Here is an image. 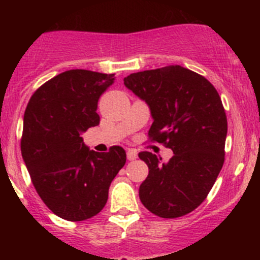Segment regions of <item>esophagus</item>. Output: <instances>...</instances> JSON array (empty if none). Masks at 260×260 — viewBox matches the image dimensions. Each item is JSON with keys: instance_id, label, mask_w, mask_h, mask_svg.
<instances>
[{"instance_id": "esophagus-1", "label": "esophagus", "mask_w": 260, "mask_h": 260, "mask_svg": "<svg viewBox=\"0 0 260 260\" xmlns=\"http://www.w3.org/2000/svg\"><path fill=\"white\" fill-rule=\"evenodd\" d=\"M137 157H138V154H137V152L135 151V149H128V151H127L128 161H135Z\"/></svg>"}]
</instances>
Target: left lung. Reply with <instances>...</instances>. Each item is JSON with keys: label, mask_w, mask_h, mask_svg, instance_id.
<instances>
[{"label": "left lung", "mask_w": 260, "mask_h": 260, "mask_svg": "<svg viewBox=\"0 0 260 260\" xmlns=\"http://www.w3.org/2000/svg\"><path fill=\"white\" fill-rule=\"evenodd\" d=\"M124 85L149 106V141L174 151L167 164L151 152L138 153L149 170L141 201L164 219L183 216L208 198L224 165L228 120L219 93L180 65L133 73Z\"/></svg>", "instance_id": "obj_1"}]
</instances>
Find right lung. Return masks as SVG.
Here are the masks:
<instances>
[{"label": "right lung", "instance_id": "obj_1", "mask_svg": "<svg viewBox=\"0 0 260 260\" xmlns=\"http://www.w3.org/2000/svg\"><path fill=\"white\" fill-rule=\"evenodd\" d=\"M114 80V74L68 70L36 89L26 107L22 158L36 192L61 219L83 221L101 212L125 164L120 146L99 153L80 137L99 124L98 101Z\"/></svg>", "mask_w": 260, "mask_h": 260}]
</instances>
